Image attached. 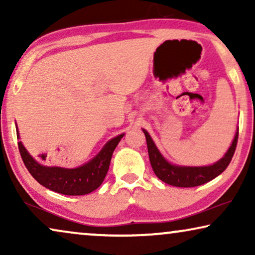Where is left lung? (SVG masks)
<instances>
[{
    "mask_svg": "<svg viewBox=\"0 0 255 255\" xmlns=\"http://www.w3.org/2000/svg\"><path fill=\"white\" fill-rule=\"evenodd\" d=\"M238 131L239 128H237L231 146L226 151L224 156L219 159L217 162L209 166H180L169 162L160 153L148 132L145 128H142V132L146 137V142H147L148 156L153 172L165 183L181 188L201 186V184L214 180L219 174L224 172L229 163L231 162L233 154H235L237 141H238Z\"/></svg>",
    "mask_w": 255,
    "mask_h": 255,
    "instance_id": "obj_1",
    "label": "left lung"
}]
</instances>
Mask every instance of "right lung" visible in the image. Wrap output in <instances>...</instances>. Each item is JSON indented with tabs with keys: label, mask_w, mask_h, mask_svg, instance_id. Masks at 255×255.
I'll return each instance as SVG.
<instances>
[{
	"label": "right lung",
	"mask_w": 255,
	"mask_h": 255,
	"mask_svg": "<svg viewBox=\"0 0 255 255\" xmlns=\"http://www.w3.org/2000/svg\"><path fill=\"white\" fill-rule=\"evenodd\" d=\"M16 130L19 139L18 128ZM123 135L122 133L110 139L92 160L76 168L44 166L30 155L22 141H18V148L24 165L37 182L55 193L78 196L92 193L102 184L109 169L111 156Z\"/></svg>",
	"instance_id": "add662e5"
}]
</instances>
